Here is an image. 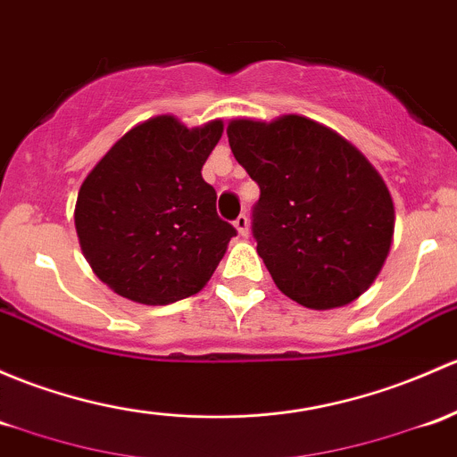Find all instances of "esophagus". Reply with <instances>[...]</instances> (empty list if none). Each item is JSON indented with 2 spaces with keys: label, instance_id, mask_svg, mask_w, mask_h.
I'll return each mask as SVG.
<instances>
[{
  "label": "esophagus",
  "instance_id": "obj_1",
  "mask_svg": "<svg viewBox=\"0 0 457 457\" xmlns=\"http://www.w3.org/2000/svg\"><path fill=\"white\" fill-rule=\"evenodd\" d=\"M234 228H237V232L241 234L243 238H247L249 237V216H245V214L238 216V219L234 220Z\"/></svg>",
  "mask_w": 457,
  "mask_h": 457
}]
</instances>
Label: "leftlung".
Instances as JSON below:
<instances>
[{
	"label": "left lung",
	"instance_id": "1",
	"mask_svg": "<svg viewBox=\"0 0 457 457\" xmlns=\"http://www.w3.org/2000/svg\"><path fill=\"white\" fill-rule=\"evenodd\" d=\"M229 146L261 186L258 256L276 287L315 311L345 306L381 273L394 238V201L368 157L326 124L285 113L234 118Z\"/></svg>",
	"mask_w": 457,
	"mask_h": 457
}]
</instances>
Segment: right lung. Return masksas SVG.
I'll return each instance as SVG.
<instances>
[{"label":"right lung","mask_w":457,"mask_h":457,"mask_svg":"<svg viewBox=\"0 0 457 457\" xmlns=\"http://www.w3.org/2000/svg\"><path fill=\"white\" fill-rule=\"evenodd\" d=\"M223 120L170 113L129 129L80 184L74 225L91 271L118 295L164 306L208 285L237 229L216 214L201 168Z\"/></svg>","instance_id":"1"}]
</instances>
